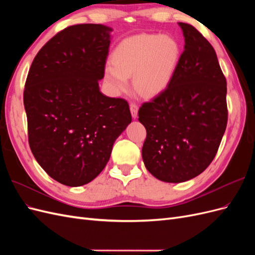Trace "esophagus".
Wrapping results in <instances>:
<instances>
[{"label": "esophagus", "instance_id": "obj_1", "mask_svg": "<svg viewBox=\"0 0 255 255\" xmlns=\"http://www.w3.org/2000/svg\"><path fill=\"white\" fill-rule=\"evenodd\" d=\"M129 109H130V114H132V117L135 119L137 117V114H138V105L136 103H130L129 105Z\"/></svg>", "mask_w": 255, "mask_h": 255}]
</instances>
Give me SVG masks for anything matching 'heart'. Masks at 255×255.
<instances>
[{"instance_id":"obj_1","label":"heart","mask_w":255,"mask_h":255,"mask_svg":"<svg viewBox=\"0 0 255 255\" xmlns=\"http://www.w3.org/2000/svg\"><path fill=\"white\" fill-rule=\"evenodd\" d=\"M180 45L173 37L139 34L123 39L112 53V65L105 69L106 80L116 91L134 88L144 97H155L170 84L180 59Z\"/></svg>"}]
</instances>
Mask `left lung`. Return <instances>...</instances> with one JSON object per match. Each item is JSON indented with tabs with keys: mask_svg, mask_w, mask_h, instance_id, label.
<instances>
[{
	"mask_svg": "<svg viewBox=\"0 0 255 255\" xmlns=\"http://www.w3.org/2000/svg\"><path fill=\"white\" fill-rule=\"evenodd\" d=\"M184 51L168 87L144 102L142 159L156 179L180 183L202 173L218 151L228 123L227 80L212 44L180 22Z\"/></svg>",
	"mask_w": 255,
	"mask_h": 255,
	"instance_id": "1",
	"label": "left lung"
}]
</instances>
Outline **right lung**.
<instances>
[{"label": "right lung", "mask_w": 255, "mask_h": 255, "mask_svg": "<svg viewBox=\"0 0 255 255\" xmlns=\"http://www.w3.org/2000/svg\"><path fill=\"white\" fill-rule=\"evenodd\" d=\"M111 30L90 23L64 28L37 53L26 78L29 148L43 170L67 186L97 177L132 121L128 101L99 89Z\"/></svg>", "instance_id": "1"}]
</instances>
